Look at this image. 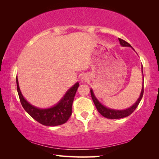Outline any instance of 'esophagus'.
<instances>
[{
    "instance_id": "34e87169",
    "label": "esophagus",
    "mask_w": 159,
    "mask_h": 159,
    "mask_svg": "<svg viewBox=\"0 0 159 159\" xmlns=\"http://www.w3.org/2000/svg\"><path fill=\"white\" fill-rule=\"evenodd\" d=\"M88 79V77L87 76H85V75H83V76L80 77V81H87Z\"/></svg>"
}]
</instances>
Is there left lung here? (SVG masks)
<instances>
[{
  "label": "left lung",
  "instance_id": "8db88e82",
  "mask_svg": "<svg viewBox=\"0 0 159 159\" xmlns=\"http://www.w3.org/2000/svg\"><path fill=\"white\" fill-rule=\"evenodd\" d=\"M118 41L120 42V44L122 45L123 47H131V45L128 43V42L125 41L124 40H123L121 39H118ZM134 50V49H133ZM142 78H143V83H142V91L140 93V95H139V98H138V100L136 101L135 103H134L133 106L130 107V108L126 109L124 110H115V109H111L109 108H107V107H104L98 101V99L95 98V95H94L93 90H90V94H91V97H92L93 101L95 104V105L97 109H98V112L101 115L103 116L104 117L107 118H110V119H117V118H124L126 116H128L129 115H130L132 113H133L135 109L137 108V107L138 106V104L140 102L141 99L142 98V96H143V93H144V75H143V71H142Z\"/></svg>",
  "mask_w": 159,
  "mask_h": 159
}]
</instances>
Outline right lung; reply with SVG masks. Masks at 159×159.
Segmentation results:
<instances>
[{
    "instance_id": "right-lung-1",
    "label": "right lung",
    "mask_w": 159,
    "mask_h": 159,
    "mask_svg": "<svg viewBox=\"0 0 159 159\" xmlns=\"http://www.w3.org/2000/svg\"><path fill=\"white\" fill-rule=\"evenodd\" d=\"M16 82L19 98L23 108L32 118L41 124L46 126L60 125L65 123L71 116L72 104L79 86L78 82L69 89L62 99L56 105L48 109H39L29 104L21 93L17 78H16Z\"/></svg>"
}]
</instances>
